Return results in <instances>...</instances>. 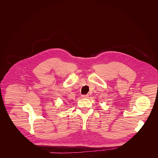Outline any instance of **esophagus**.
Segmentation results:
<instances>
[{
  "mask_svg": "<svg viewBox=\"0 0 158 158\" xmlns=\"http://www.w3.org/2000/svg\"><path fill=\"white\" fill-rule=\"evenodd\" d=\"M88 95H82V98H88Z\"/></svg>",
  "mask_w": 158,
  "mask_h": 158,
  "instance_id": "34e87169",
  "label": "esophagus"
}]
</instances>
